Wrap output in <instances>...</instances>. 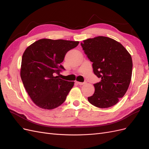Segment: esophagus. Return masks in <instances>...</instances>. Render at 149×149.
Here are the masks:
<instances>
[{
    "label": "esophagus",
    "mask_w": 149,
    "mask_h": 149,
    "mask_svg": "<svg viewBox=\"0 0 149 149\" xmlns=\"http://www.w3.org/2000/svg\"><path fill=\"white\" fill-rule=\"evenodd\" d=\"M76 83H77L78 84H79V85H83V84H84L86 83L85 82H84V83H82V82H78V81H76Z\"/></svg>",
    "instance_id": "34e87169"
}]
</instances>
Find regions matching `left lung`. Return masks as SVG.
<instances>
[{
    "label": "left lung",
    "mask_w": 149,
    "mask_h": 149,
    "mask_svg": "<svg viewBox=\"0 0 149 149\" xmlns=\"http://www.w3.org/2000/svg\"><path fill=\"white\" fill-rule=\"evenodd\" d=\"M81 45L93 62L94 73L101 78L94 84L95 91L88 97V101L100 108L114 106L129 86L132 72L131 55L121 43L102 36L83 40Z\"/></svg>",
    "instance_id": "8db88e82"
}]
</instances>
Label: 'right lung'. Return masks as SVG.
<instances>
[{
    "instance_id": "obj_1",
    "label": "right lung",
    "mask_w": 149,
    "mask_h": 149,
    "mask_svg": "<svg viewBox=\"0 0 149 149\" xmlns=\"http://www.w3.org/2000/svg\"><path fill=\"white\" fill-rule=\"evenodd\" d=\"M79 42L40 39L25 50L22 59L20 77L31 100L44 109H53L66 100L74 81L59 78L65 70L61 63L66 53L77 47Z\"/></svg>"
}]
</instances>
